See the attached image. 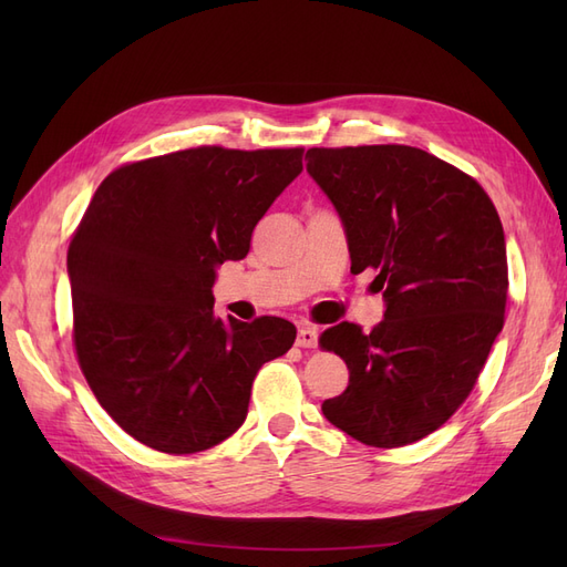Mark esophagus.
Returning a JSON list of instances; mask_svg holds the SVG:
<instances>
[{"mask_svg":"<svg viewBox=\"0 0 567 567\" xmlns=\"http://www.w3.org/2000/svg\"><path fill=\"white\" fill-rule=\"evenodd\" d=\"M317 329L315 326H300V331H298V348H315L317 346Z\"/></svg>","mask_w":567,"mask_h":567,"instance_id":"esophagus-1","label":"esophagus"}]
</instances>
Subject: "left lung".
Masks as SVG:
<instances>
[{"mask_svg": "<svg viewBox=\"0 0 567 567\" xmlns=\"http://www.w3.org/2000/svg\"><path fill=\"white\" fill-rule=\"evenodd\" d=\"M305 161L346 229L350 269L379 271L385 300L369 333L350 321L321 333L350 369L321 411L369 447H404L463 404L502 331V219L473 177L414 146L310 148Z\"/></svg>", "mask_w": 567, "mask_h": 567, "instance_id": "1", "label": "left lung"}]
</instances>
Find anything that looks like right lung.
<instances>
[{
	"mask_svg": "<svg viewBox=\"0 0 567 567\" xmlns=\"http://www.w3.org/2000/svg\"><path fill=\"white\" fill-rule=\"evenodd\" d=\"M302 173V148H186L101 182L68 248L73 340L99 404L165 454L210 450L296 326L213 312L217 267L244 260L257 221Z\"/></svg>",
	"mask_w": 567,
	"mask_h": 567,
	"instance_id": "obj_1",
	"label": "right lung"
}]
</instances>
